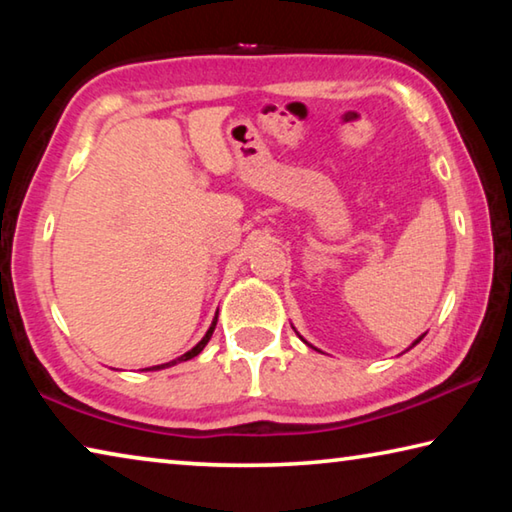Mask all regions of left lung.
<instances>
[{"label":"left lung","instance_id":"1","mask_svg":"<svg viewBox=\"0 0 512 512\" xmlns=\"http://www.w3.org/2000/svg\"><path fill=\"white\" fill-rule=\"evenodd\" d=\"M300 339H302V336H300ZM422 339H424V334H422V336H418V339H415V341L409 345V350H411V348H415V345H418ZM302 341H305V339H302ZM305 343H307V341H305ZM307 345H309V343H307ZM309 348H314V345H309Z\"/></svg>","mask_w":512,"mask_h":512}]
</instances>
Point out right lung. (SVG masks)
Here are the masks:
<instances>
[{"instance_id": "right-lung-1", "label": "right lung", "mask_w": 512, "mask_h": 512, "mask_svg": "<svg viewBox=\"0 0 512 512\" xmlns=\"http://www.w3.org/2000/svg\"><path fill=\"white\" fill-rule=\"evenodd\" d=\"M216 320H219V316H214V320H212V325H210V329H207L205 332V336L201 341H198L192 350L189 352H185V354H180L178 359H173V361H167V363H160V366H151V368H146V370H164V368H171V366H176V363H183V361H189V359H194V357H198V354L203 352V348L207 343H210V339H212V334H214V327H216Z\"/></svg>"}]
</instances>
